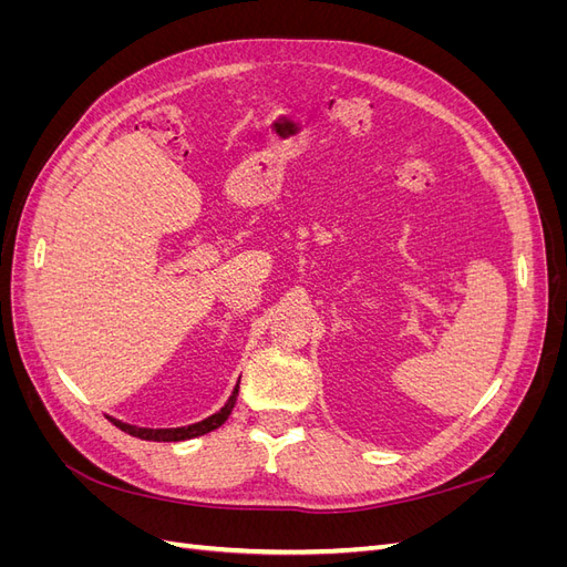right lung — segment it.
<instances>
[{
	"mask_svg": "<svg viewBox=\"0 0 567 567\" xmlns=\"http://www.w3.org/2000/svg\"><path fill=\"white\" fill-rule=\"evenodd\" d=\"M236 398H238V385L234 388L231 398L227 400L225 406H221V409L217 411V414L208 416L205 421H198V423H194V425H184V427H156V431H153V427H136V425H130V423H123V421H115V419H111V421L120 427V431H125V433H130V435H134V437H140V440H153V442L192 440V437L210 433V431H215V427H219L221 423H225V421L229 419V414H231L234 404H236Z\"/></svg>",
	"mask_w": 567,
	"mask_h": 567,
	"instance_id": "obj_1",
	"label": "right lung"
}]
</instances>
